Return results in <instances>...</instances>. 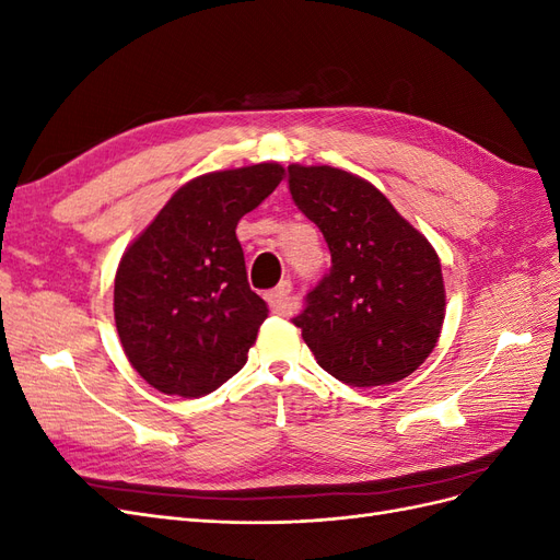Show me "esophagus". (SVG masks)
I'll use <instances>...</instances> for the list:
<instances>
[{
  "label": "esophagus",
  "instance_id": "34e87169",
  "mask_svg": "<svg viewBox=\"0 0 560 560\" xmlns=\"http://www.w3.org/2000/svg\"><path fill=\"white\" fill-rule=\"evenodd\" d=\"M266 301H268L270 311H273L276 315H290L292 308H294V303H292V282L290 280L280 282L276 290H270L266 294Z\"/></svg>",
  "mask_w": 560,
  "mask_h": 560
}]
</instances>
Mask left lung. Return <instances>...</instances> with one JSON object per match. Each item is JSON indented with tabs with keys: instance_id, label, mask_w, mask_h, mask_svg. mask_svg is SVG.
<instances>
[{
	"instance_id": "1",
	"label": "left lung",
	"mask_w": 560,
	"mask_h": 560,
	"mask_svg": "<svg viewBox=\"0 0 560 560\" xmlns=\"http://www.w3.org/2000/svg\"><path fill=\"white\" fill-rule=\"evenodd\" d=\"M299 210L325 235L329 273L292 322L317 364L352 387L397 383L442 334V264L374 184L331 165L287 167Z\"/></svg>"
}]
</instances>
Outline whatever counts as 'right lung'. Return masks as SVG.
I'll list each match as a JSON object with an SVG mask.
<instances>
[{
  "label": "right lung",
  "instance_id": "add662e5",
  "mask_svg": "<svg viewBox=\"0 0 560 560\" xmlns=\"http://www.w3.org/2000/svg\"><path fill=\"white\" fill-rule=\"evenodd\" d=\"M282 177L280 163H257L186 182L124 252L116 331L151 387L202 397L245 366L268 306L249 290L235 226Z\"/></svg>",
  "mask_w": 560,
  "mask_h": 560
}]
</instances>
